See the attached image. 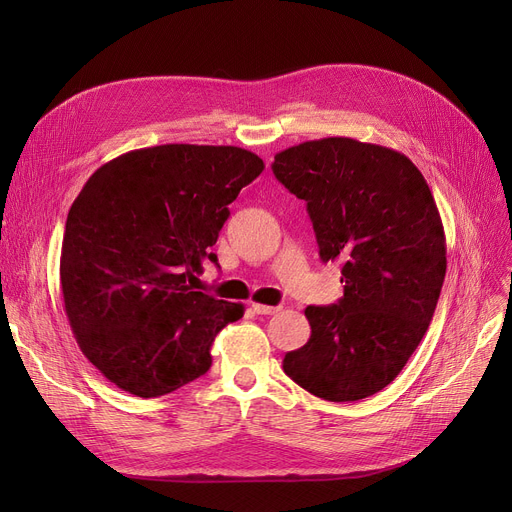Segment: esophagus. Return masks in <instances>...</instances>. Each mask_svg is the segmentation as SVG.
<instances>
[{"label":"esophagus","mask_w":512,"mask_h":512,"mask_svg":"<svg viewBox=\"0 0 512 512\" xmlns=\"http://www.w3.org/2000/svg\"><path fill=\"white\" fill-rule=\"evenodd\" d=\"M251 309L257 313V315H274L278 313L282 307H272V305H261V303H253Z\"/></svg>","instance_id":"obj_1"}]
</instances>
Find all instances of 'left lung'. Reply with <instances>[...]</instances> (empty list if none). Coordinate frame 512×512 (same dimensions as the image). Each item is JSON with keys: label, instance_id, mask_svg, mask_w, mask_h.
<instances>
[{"label": "left lung", "instance_id": "8db88e82", "mask_svg": "<svg viewBox=\"0 0 512 512\" xmlns=\"http://www.w3.org/2000/svg\"><path fill=\"white\" fill-rule=\"evenodd\" d=\"M272 170L307 201L319 257L342 261L344 297L309 305L311 336L282 367L307 392L351 402L386 388L434 317L446 238L432 191L413 161L348 137L276 153Z\"/></svg>", "mask_w": 512, "mask_h": 512}]
</instances>
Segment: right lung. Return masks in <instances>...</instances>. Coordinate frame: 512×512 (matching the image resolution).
I'll list each match as a JSON object with an SVG mask.
<instances>
[{"mask_svg":"<svg viewBox=\"0 0 512 512\" xmlns=\"http://www.w3.org/2000/svg\"><path fill=\"white\" fill-rule=\"evenodd\" d=\"M263 159L230 145H157L103 164L74 199L60 282L70 328L107 380L141 398L211 367L240 303L193 290L240 188Z\"/></svg>","mask_w":512,"mask_h":512,"instance_id":"1","label":"right lung"}]
</instances>
